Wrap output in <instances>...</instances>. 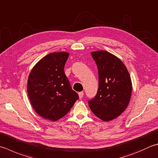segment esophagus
I'll return each mask as SVG.
<instances>
[{"label":"esophagus","instance_id":"obj_1","mask_svg":"<svg viewBox=\"0 0 158 158\" xmlns=\"http://www.w3.org/2000/svg\"><path fill=\"white\" fill-rule=\"evenodd\" d=\"M79 98H81L83 97V92H79Z\"/></svg>","mask_w":158,"mask_h":158}]
</instances>
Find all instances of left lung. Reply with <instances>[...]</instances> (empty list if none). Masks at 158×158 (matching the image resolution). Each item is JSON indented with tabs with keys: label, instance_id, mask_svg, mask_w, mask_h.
Here are the masks:
<instances>
[{
	"label": "left lung",
	"instance_id": "left-lung-1",
	"mask_svg": "<svg viewBox=\"0 0 158 158\" xmlns=\"http://www.w3.org/2000/svg\"><path fill=\"white\" fill-rule=\"evenodd\" d=\"M91 55L97 66L98 88L88 105L96 116L109 121L128 106L132 92L131 77L125 64L115 55L105 51L92 52Z\"/></svg>",
	"mask_w": 158,
	"mask_h": 158
}]
</instances>
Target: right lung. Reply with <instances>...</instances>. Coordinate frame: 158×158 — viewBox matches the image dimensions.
<instances>
[{
	"mask_svg": "<svg viewBox=\"0 0 158 158\" xmlns=\"http://www.w3.org/2000/svg\"><path fill=\"white\" fill-rule=\"evenodd\" d=\"M69 53L51 52L36 64L30 73L27 92L36 113L56 121L69 112L79 99L64 73Z\"/></svg>",
	"mask_w": 158,
	"mask_h": 158,
	"instance_id": "right-lung-1",
	"label": "right lung"
}]
</instances>
